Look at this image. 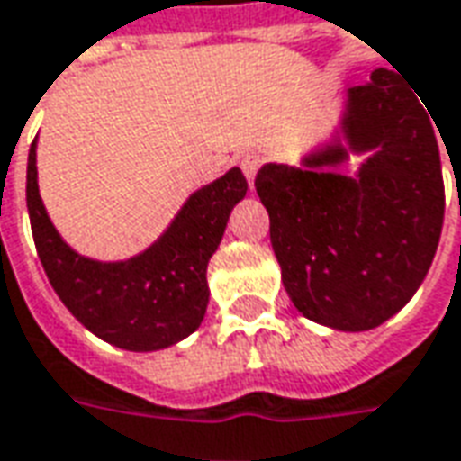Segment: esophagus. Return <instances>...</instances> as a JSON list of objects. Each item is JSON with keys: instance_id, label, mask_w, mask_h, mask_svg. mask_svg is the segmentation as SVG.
I'll return each instance as SVG.
<instances>
[{"instance_id": "esophagus-1", "label": "esophagus", "mask_w": 461, "mask_h": 461, "mask_svg": "<svg viewBox=\"0 0 461 461\" xmlns=\"http://www.w3.org/2000/svg\"><path fill=\"white\" fill-rule=\"evenodd\" d=\"M240 167L241 172H244V176L249 179V185H252L254 176L259 172V167H262V157H259V154H244L240 159Z\"/></svg>"}]
</instances>
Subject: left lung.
<instances>
[{"mask_svg": "<svg viewBox=\"0 0 461 461\" xmlns=\"http://www.w3.org/2000/svg\"><path fill=\"white\" fill-rule=\"evenodd\" d=\"M402 74L375 69L349 89L344 134L372 149L359 176L321 172L344 162L334 144L307 169L264 164L254 179L294 307L342 331L375 330L404 307L432 267L444 224L439 147L424 102Z\"/></svg>", "mask_w": 461, "mask_h": 461, "instance_id": "obj_1", "label": "left lung"}]
</instances>
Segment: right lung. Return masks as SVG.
Returning a JSON list of instances; mask_svg holds the SVG:
<instances>
[{"instance_id": "right-lung-1", "label": "right lung", "mask_w": 461, "mask_h": 461, "mask_svg": "<svg viewBox=\"0 0 461 461\" xmlns=\"http://www.w3.org/2000/svg\"><path fill=\"white\" fill-rule=\"evenodd\" d=\"M37 140L29 147L27 209L32 237L64 307L99 339L154 352L197 330L209 304L207 264L220 247L247 179L234 167L194 192L164 237L130 262L102 264L72 252L44 212L37 186Z\"/></svg>"}]
</instances>
